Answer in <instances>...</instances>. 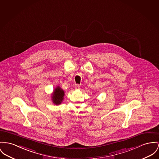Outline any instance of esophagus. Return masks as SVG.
Segmentation results:
<instances>
[{"instance_id": "34e87169", "label": "esophagus", "mask_w": 159, "mask_h": 159, "mask_svg": "<svg viewBox=\"0 0 159 159\" xmlns=\"http://www.w3.org/2000/svg\"><path fill=\"white\" fill-rule=\"evenodd\" d=\"M75 89H80V85L79 84L75 85Z\"/></svg>"}]
</instances>
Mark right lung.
Returning a JSON list of instances; mask_svg holds the SVG:
<instances>
[{
    "instance_id": "1",
    "label": "right lung",
    "mask_w": 159,
    "mask_h": 159,
    "mask_svg": "<svg viewBox=\"0 0 159 159\" xmlns=\"http://www.w3.org/2000/svg\"><path fill=\"white\" fill-rule=\"evenodd\" d=\"M64 92L59 86L56 87L53 91V93L52 96V99L53 104L56 105H59L61 103L63 100Z\"/></svg>"
}]
</instances>
